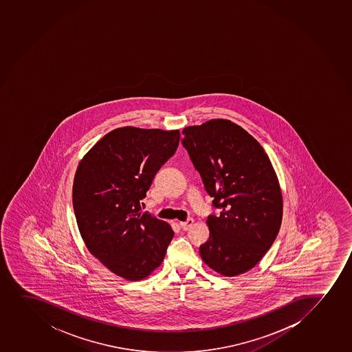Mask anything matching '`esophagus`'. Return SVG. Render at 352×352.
Masks as SVG:
<instances>
[{
	"instance_id": "esophagus-1",
	"label": "esophagus",
	"mask_w": 352,
	"mask_h": 352,
	"mask_svg": "<svg viewBox=\"0 0 352 352\" xmlns=\"http://www.w3.org/2000/svg\"><path fill=\"white\" fill-rule=\"evenodd\" d=\"M194 219H188L185 222H180V227H182V230H189L192 226H193Z\"/></svg>"
}]
</instances>
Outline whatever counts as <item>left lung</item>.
I'll use <instances>...</instances> for the list:
<instances>
[{"instance_id": "8db88e82", "label": "left lung", "mask_w": 352, "mask_h": 352, "mask_svg": "<svg viewBox=\"0 0 352 352\" xmlns=\"http://www.w3.org/2000/svg\"><path fill=\"white\" fill-rule=\"evenodd\" d=\"M182 145L219 215L208 216L201 258L226 276L254 267L272 246L283 219V195L269 155L244 129L210 120L182 130Z\"/></svg>"}]
</instances>
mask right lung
I'll return each instance as SVG.
<instances>
[{
    "mask_svg": "<svg viewBox=\"0 0 352 352\" xmlns=\"http://www.w3.org/2000/svg\"><path fill=\"white\" fill-rule=\"evenodd\" d=\"M179 130L115 129L83 157L73 182V208L88 251L126 280H142L164 261L170 224L142 212L160 167L177 151Z\"/></svg>",
    "mask_w": 352,
    "mask_h": 352,
    "instance_id": "1",
    "label": "right lung"
}]
</instances>
